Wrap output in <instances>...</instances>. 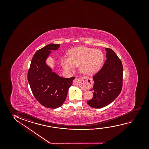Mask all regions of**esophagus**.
I'll return each instance as SVG.
<instances>
[{"instance_id": "34e87169", "label": "esophagus", "mask_w": 149, "mask_h": 149, "mask_svg": "<svg viewBox=\"0 0 149 149\" xmlns=\"http://www.w3.org/2000/svg\"><path fill=\"white\" fill-rule=\"evenodd\" d=\"M81 81H82V82H81L82 86L83 87V88H85L86 90L90 89L91 87V84L89 83L90 82H91V79L86 78H84V79H81ZM78 83H79V80L76 79L75 80H74L73 84L74 86H77Z\"/></svg>"}]
</instances>
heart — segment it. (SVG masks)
<instances>
[{"label": "heart", "instance_id": "heart-1", "mask_svg": "<svg viewBox=\"0 0 149 149\" xmlns=\"http://www.w3.org/2000/svg\"><path fill=\"white\" fill-rule=\"evenodd\" d=\"M69 57L61 58V63L65 71L72 72L79 65V71L86 75H94L99 70L103 63L104 56L98 49L80 47L72 49Z\"/></svg>", "mask_w": 149, "mask_h": 149}]
</instances>
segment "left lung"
Returning <instances> with one entry per match:
<instances>
[{"label":"left lung","instance_id":"1","mask_svg":"<svg viewBox=\"0 0 149 149\" xmlns=\"http://www.w3.org/2000/svg\"><path fill=\"white\" fill-rule=\"evenodd\" d=\"M106 61L101 69L93 76L94 97L87 101L93 108H100L113 102L120 94L122 88L123 65L116 53L105 48Z\"/></svg>","mask_w":149,"mask_h":149}]
</instances>
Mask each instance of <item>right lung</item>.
Masks as SVG:
<instances>
[{
	"label": "right lung",
	"mask_w": 149,
	"mask_h": 149,
	"mask_svg": "<svg viewBox=\"0 0 149 149\" xmlns=\"http://www.w3.org/2000/svg\"><path fill=\"white\" fill-rule=\"evenodd\" d=\"M59 47V44H50L38 50L32 58L27 74L33 96L47 108H58L63 104L75 78L59 76L46 63L51 50H57Z\"/></svg>",
	"instance_id": "add662e5"
}]
</instances>
